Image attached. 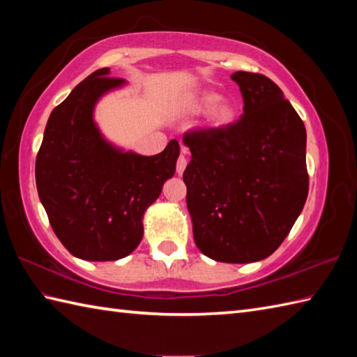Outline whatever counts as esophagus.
I'll use <instances>...</instances> for the list:
<instances>
[{
  "label": "esophagus",
  "mask_w": 357,
  "mask_h": 357,
  "mask_svg": "<svg viewBox=\"0 0 357 357\" xmlns=\"http://www.w3.org/2000/svg\"><path fill=\"white\" fill-rule=\"evenodd\" d=\"M184 153H185V151H184ZM185 167H187V158H185V155H179L178 161H176V172L179 174H183L184 170H185Z\"/></svg>",
  "instance_id": "obj_1"
}]
</instances>
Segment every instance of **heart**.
I'll return each instance as SVG.
<instances>
[{"instance_id":"obj_1","label":"heart","mask_w":357,"mask_h":357,"mask_svg":"<svg viewBox=\"0 0 357 357\" xmlns=\"http://www.w3.org/2000/svg\"><path fill=\"white\" fill-rule=\"evenodd\" d=\"M218 100V96L215 93H204L202 96H199L198 100H196V104H195V109L196 110H201V109H206L209 107L211 103L214 105L208 110V119L210 123L213 126H227L230 124L231 121L234 119V107L233 104L225 101V100Z\"/></svg>"}]
</instances>
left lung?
<instances>
[{"instance_id": "1", "label": "left lung", "mask_w": 357, "mask_h": 357, "mask_svg": "<svg viewBox=\"0 0 357 357\" xmlns=\"http://www.w3.org/2000/svg\"><path fill=\"white\" fill-rule=\"evenodd\" d=\"M244 113L183 136L192 161L183 174L195 242L218 262L265 259L305 206V126L275 82L236 72Z\"/></svg>"}]
</instances>
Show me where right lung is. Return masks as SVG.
<instances>
[{"label": "right lung", "mask_w": 357, "mask_h": 357, "mask_svg": "<svg viewBox=\"0 0 357 357\" xmlns=\"http://www.w3.org/2000/svg\"><path fill=\"white\" fill-rule=\"evenodd\" d=\"M98 69L52 110L35 164L40 199L56 238L86 261H116L142 239V215L173 176L179 144L141 156L113 149L92 119L93 105L123 78Z\"/></svg>", "instance_id": "right-lung-1"}]
</instances>
